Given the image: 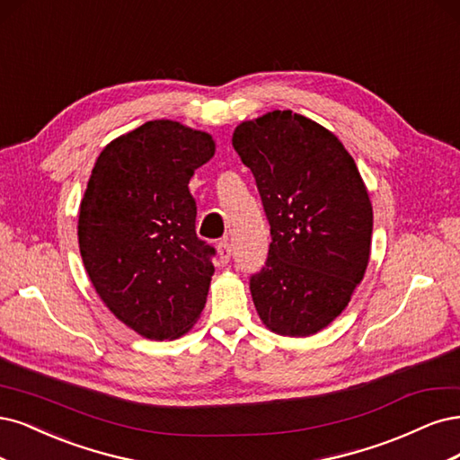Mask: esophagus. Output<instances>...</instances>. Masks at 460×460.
Segmentation results:
<instances>
[{"label": "esophagus", "instance_id": "1", "mask_svg": "<svg viewBox=\"0 0 460 460\" xmlns=\"http://www.w3.org/2000/svg\"><path fill=\"white\" fill-rule=\"evenodd\" d=\"M217 252H219V261L224 263V265H227L229 260H231V244L227 241H221L217 244Z\"/></svg>", "mask_w": 460, "mask_h": 460}]
</instances>
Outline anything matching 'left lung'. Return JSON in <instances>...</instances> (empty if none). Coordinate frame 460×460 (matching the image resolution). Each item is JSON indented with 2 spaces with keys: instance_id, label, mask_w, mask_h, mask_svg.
<instances>
[{
  "instance_id": "8db88e82",
  "label": "left lung",
  "mask_w": 460,
  "mask_h": 460,
  "mask_svg": "<svg viewBox=\"0 0 460 460\" xmlns=\"http://www.w3.org/2000/svg\"><path fill=\"white\" fill-rule=\"evenodd\" d=\"M233 146L271 233L250 275L258 315L277 334H315L342 314L368 263L373 206L359 170L334 133L292 111L243 122Z\"/></svg>"
}]
</instances>
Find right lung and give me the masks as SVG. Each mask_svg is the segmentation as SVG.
<instances>
[{
	"label": "right lung",
	"instance_id": "obj_1",
	"mask_svg": "<svg viewBox=\"0 0 460 460\" xmlns=\"http://www.w3.org/2000/svg\"><path fill=\"white\" fill-rule=\"evenodd\" d=\"M214 151L208 133L146 122L102 149L87 183L78 219L85 271L145 338L181 336L204 309L216 248L197 236L189 180Z\"/></svg>",
	"mask_w": 460,
	"mask_h": 460
}]
</instances>
